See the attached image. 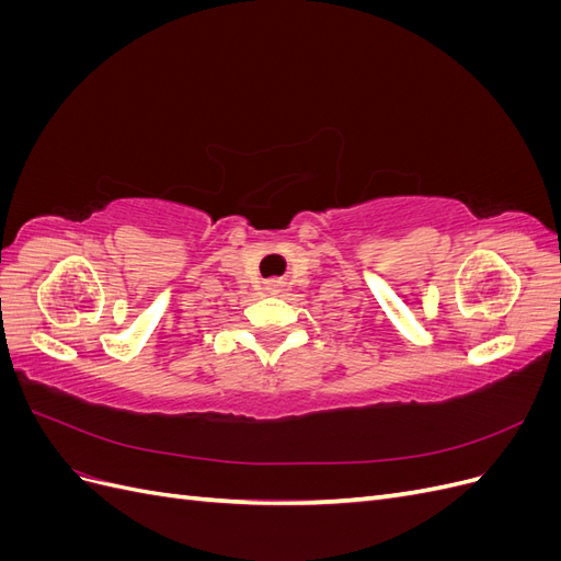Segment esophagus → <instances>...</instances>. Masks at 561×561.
Listing matches in <instances>:
<instances>
[{
  "label": "esophagus",
  "instance_id": "obj_1",
  "mask_svg": "<svg viewBox=\"0 0 561 561\" xmlns=\"http://www.w3.org/2000/svg\"><path fill=\"white\" fill-rule=\"evenodd\" d=\"M266 293H271V295H278V293H283V283H278V280H271V283L266 285Z\"/></svg>",
  "mask_w": 561,
  "mask_h": 561
}]
</instances>
